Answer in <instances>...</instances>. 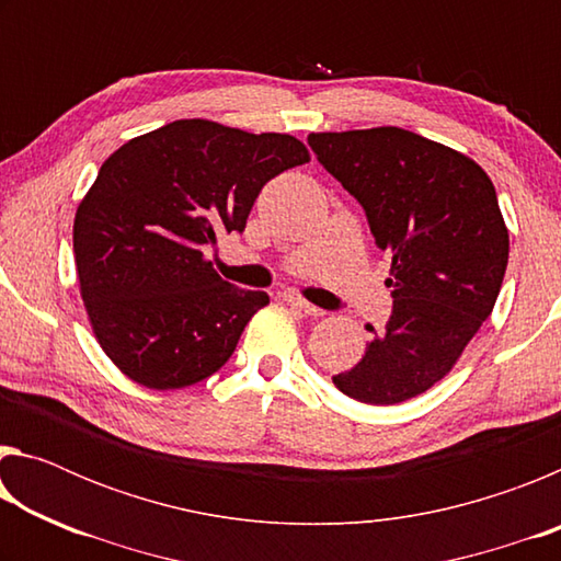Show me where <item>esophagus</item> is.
<instances>
[{"mask_svg": "<svg viewBox=\"0 0 561 561\" xmlns=\"http://www.w3.org/2000/svg\"><path fill=\"white\" fill-rule=\"evenodd\" d=\"M284 301H287V307L301 311V314H309V317L324 314V309H319V307H314V304H309L307 299H301L299 294H284Z\"/></svg>", "mask_w": 561, "mask_h": 561, "instance_id": "obj_1", "label": "esophagus"}]
</instances>
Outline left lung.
I'll return each mask as SVG.
<instances>
[{"label": "left lung", "instance_id": "left-lung-1", "mask_svg": "<svg viewBox=\"0 0 561 561\" xmlns=\"http://www.w3.org/2000/svg\"><path fill=\"white\" fill-rule=\"evenodd\" d=\"M309 146L393 257L391 317L368 327L364 358L334 386L360 403H403L450 374L495 307L510 257L495 185L468 156L396 126L309 133Z\"/></svg>", "mask_w": 561, "mask_h": 561}]
</instances>
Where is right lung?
<instances>
[{"instance_id": "add662e5", "label": "right lung", "mask_w": 561, "mask_h": 561, "mask_svg": "<svg viewBox=\"0 0 561 561\" xmlns=\"http://www.w3.org/2000/svg\"><path fill=\"white\" fill-rule=\"evenodd\" d=\"M309 163L287 133L185 118L123 144L73 220L81 299L101 348L153 391L193 386L227 364L267 291L225 282L205 260L242 232L260 190Z\"/></svg>"}]
</instances>
